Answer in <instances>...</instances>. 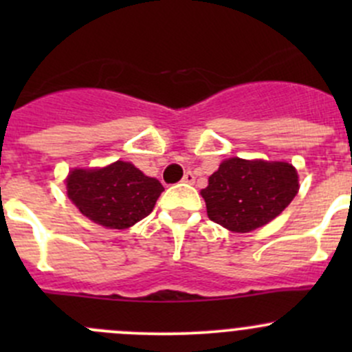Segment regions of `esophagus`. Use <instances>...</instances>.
Returning a JSON list of instances; mask_svg holds the SVG:
<instances>
[{
    "label": "esophagus",
    "mask_w": 352,
    "mask_h": 352,
    "mask_svg": "<svg viewBox=\"0 0 352 352\" xmlns=\"http://www.w3.org/2000/svg\"><path fill=\"white\" fill-rule=\"evenodd\" d=\"M182 182H186V184H194V182H196V177H194L192 172H186V175H184Z\"/></svg>",
    "instance_id": "34e87169"
}]
</instances>
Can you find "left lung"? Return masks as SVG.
Listing matches in <instances>:
<instances>
[{
    "label": "left lung",
    "instance_id": "obj_1",
    "mask_svg": "<svg viewBox=\"0 0 352 352\" xmlns=\"http://www.w3.org/2000/svg\"><path fill=\"white\" fill-rule=\"evenodd\" d=\"M298 192V173L285 162L230 158L201 190L211 221L247 233L281 214Z\"/></svg>",
    "mask_w": 352,
    "mask_h": 352
}]
</instances>
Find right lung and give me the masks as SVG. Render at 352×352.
I'll return each mask as SVG.
<instances>
[{"instance_id": "add662e5", "label": "right lung", "mask_w": 352, "mask_h": 352, "mask_svg": "<svg viewBox=\"0 0 352 352\" xmlns=\"http://www.w3.org/2000/svg\"><path fill=\"white\" fill-rule=\"evenodd\" d=\"M67 197L91 221L124 230L146 218L163 186L133 163L116 162L105 168H76L67 175Z\"/></svg>"}]
</instances>
